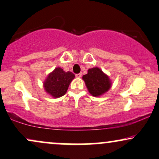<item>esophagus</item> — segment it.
<instances>
[{"label": "esophagus", "instance_id": "34e87169", "mask_svg": "<svg viewBox=\"0 0 159 159\" xmlns=\"http://www.w3.org/2000/svg\"><path fill=\"white\" fill-rule=\"evenodd\" d=\"M75 77H76V78H81V73H78V74H76Z\"/></svg>", "mask_w": 159, "mask_h": 159}]
</instances>
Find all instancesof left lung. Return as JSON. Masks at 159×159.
<instances>
[{"mask_svg": "<svg viewBox=\"0 0 159 159\" xmlns=\"http://www.w3.org/2000/svg\"><path fill=\"white\" fill-rule=\"evenodd\" d=\"M83 80L89 92L92 96L99 97L106 93L111 87V81L106 74L99 67L88 70V73L83 75Z\"/></svg>", "mask_w": 159, "mask_h": 159, "instance_id": "8db88e82", "label": "left lung"}]
</instances>
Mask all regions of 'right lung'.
I'll use <instances>...</instances> for the list:
<instances>
[{"label":"right lung","mask_w":159,"mask_h":159,"mask_svg":"<svg viewBox=\"0 0 159 159\" xmlns=\"http://www.w3.org/2000/svg\"><path fill=\"white\" fill-rule=\"evenodd\" d=\"M74 78L75 75L73 73L65 72L58 67L48 74L46 78L43 82L44 89L52 97L58 98L65 94Z\"/></svg>","instance_id":"obj_1"}]
</instances>
